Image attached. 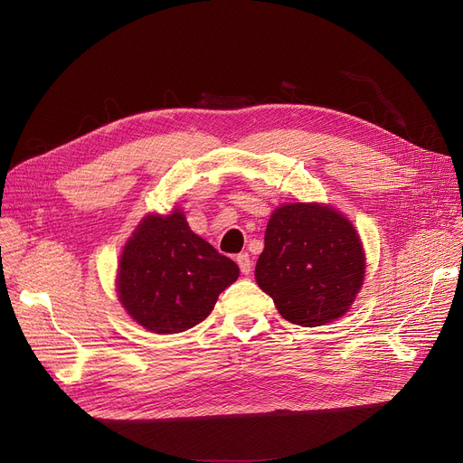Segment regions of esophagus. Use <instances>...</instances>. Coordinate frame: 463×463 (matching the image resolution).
I'll return each instance as SVG.
<instances>
[{"mask_svg": "<svg viewBox=\"0 0 463 463\" xmlns=\"http://www.w3.org/2000/svg\"><path fill=\"white\" fill-rule=\"evenodd\" d=\"M236 262H238V266H240V270H241V274H244V276H248V274L251 272V266H253V260H251V257H250L248 253H240V255L236 257Z\"/></svg>", "mask_w": 463, "mask_h": 463, "instance_id": "34e87169", "label": "esophagus"}]
</instances>
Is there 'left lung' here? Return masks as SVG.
Returning a JSON list of instances; mask_svg holds the SVG:
<instances>
[{
    "label": "left lung",
    "mask_w": 463,
    "mask_h": 463,
    "mask_svg": "<svg viewBox=\"0 0 463 463\" xmlns=\"http://www.w3.org/2000/svg\"><path fill=\"white\" fill-rule=\"evenodd\" d=\"M364 276L360 234L342 212L321 203H290L272 212L255 279L283 319L323 326L344 317Z\"/></svg>",
    "instance_id": "8db88e82"
}]
</instances>
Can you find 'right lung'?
<instances>
[{
	"label": "right lung",
	"mask_w": 463,
	"mask_h": 463,
	"mask_svg": "<svg viewBox=\"0 0 463 463\" xmlns=\"http://www.w3.org/2000/svg\"><path fill=\"white\" fill-rule=\"evenodd\" d=\"M240 269L194 234L185 213H148L121 250L116 293L129 317L154 334H178L204 321Z\"/></svg>",
	"instance_id": "add662e5"
}]
</instances>
